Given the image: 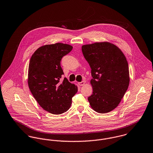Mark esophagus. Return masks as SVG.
Segmentation results:
<instances>
[{
    "label": "esophagus",
    "instance_id": "34e87169",
    "mask_svg": "<svg viewBox=\"0 0 153 153\" xmlns=\"http://www.w3.org/2000/svg\"><path fill=\"white\" fill-rule=\"evenodd\" d=\"M85 82H84V81H82V82H78V84H79V86H83V85H85Z\"/></svg>",
    "mask_w": 153,
    "mask_h": 153
}]
</instances>
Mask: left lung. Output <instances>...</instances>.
<instances>
[{"mask_svg": "<svg viewBox=\"0 0 153 153\" xmlns=\"http://www.w3.org/2000/svg\"><path fill=\"white\" fill-rule=\"evenodd\" d=\"M82 51L91 68L93 92L88 97L91 106L100 113L113 111L129 85L125 56L117 46L108 42L83 45Z\"/></svg>", "mask_w": 153, "mask_h": 153, "instance_id": "left-lung-1", "label": "left lung"}]
</instances>
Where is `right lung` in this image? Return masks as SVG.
Listing matches in <instances>:
<instances>
[{
	"label": "right lung",
	"mask_w": 153,
	"mask_h": 153,
	"mask_svg": "<svg viewBox=\"0 0 153 153\" xmlns=\"http://www.w3.org/2000/svg\"><path fill=\"white\" fill-rule=\"evenodd\" d=\"M72 49L71 45L62 43L45 45L39 48L30 58L29 89L42 108L52 114L67 111L72 97L78 91L77 86L66 78L60 81L64 74L61 61Z\"/></svg>",
	"instance_id": "right-lung-1"
}]
</instances>
